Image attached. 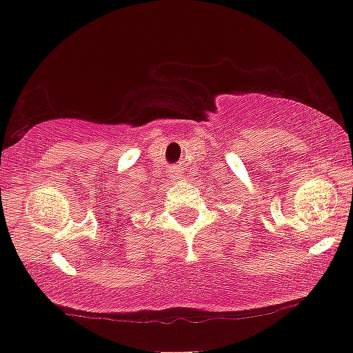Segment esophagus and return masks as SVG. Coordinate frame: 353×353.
I'll use <instances>...</instances> for the list:
<instances>
[{
    "label": "esophagus",
    "instance_id": "34e87169",
    "mask_svg": "<svg viewBox=\"0 0 353 353\" xmlns=\"http://www.w3.org/2000/svg\"><path fill=\"white\" fill-rule=\"evenodd\" d=\"M170 177H174V179H181V177H183V169H179V167H174V169L170 170Z\"/></svg>",
    "mask_w": 353,
    "mask_h": 353
}]
</instances>
